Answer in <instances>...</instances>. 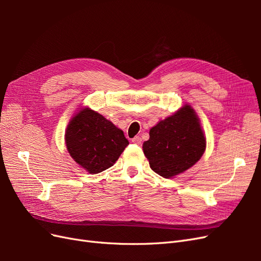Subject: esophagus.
<instances>
[{"label": "esophagus", "mask_w": 261, "mask_h": 261, "mask_svg": "<svg viewBox=\"0 0 261 261\" xmlns=\"http://www.w3.org/2000/svg\"><path fill=\"white\" fill-rule=\"evenodd\" d=\"M132 141H133V143L135 144V145H140V144H141V138H140L139 136H135V137H134V138L132 139Z\"/></svg>", "instance_id": "esophagus-1"}]
</instances>
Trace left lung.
Segmentation results:
<instances>
[{"label":"left lung","instance_id":"8db88e82","mask_svg":"<svg viewBox=\"0 0 261 261\" xmlns=\"http://www.w3.org/2000/svg\"><path fill=\"white\" fill-rule=\"evenodd\" d=\"M143 145L150 168L165 178L192 168L206 149V138L194 110L185 106L158 123Z\"/></svg>","mask_w":261,"mask_h":261}]
</instances>
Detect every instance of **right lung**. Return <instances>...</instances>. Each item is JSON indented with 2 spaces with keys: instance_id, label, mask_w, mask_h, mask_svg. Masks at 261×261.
<instances>
[{
  "instance_id": "right-lung-1",
  "label": "right lung",
  "mask_w": 261,
  "mask_h": 261,
  "mask_svg": "<svg viewBox=\"0 0 261 261\" xmlns=\"http://www.w3.org/2000/svg\"><path fill=\"white\" fill-rule=\"evenodd\" d=\"M65 141L73 159L93 174L111 168L129 144L121 129L90 109L70 120Z\"/></svg>"
}]
</instances>
